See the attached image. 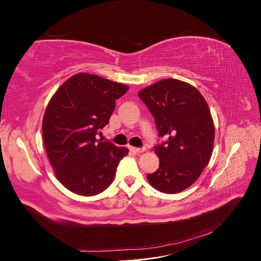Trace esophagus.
<instances>
[{"instance_id": "obj_1", "label": "esophagus", "mask_w": 261, "mask_h": 261, "mask_svg": "<svg viewBox=\"0 0 261 261\" xmlns=\"http://www.w3.org/2000/svg\"><path fill=\"white\" fill-rule=\"evenodd\" d=\"M129 150H132V151L136 152V153H143L146 151V148H135V147H128Z\"/></svg>"}]
</instances>
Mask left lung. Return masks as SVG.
Masks as SVG:
<instances>
[{"mask_svg":"<svg viewBox=\"0 0 261 261\" xmlns=\"http://www.w3.org/2000/svg\"><path fill=\"white\" fill-rule=\"evenodd\" d=\"M160 137L154 147L160 164L148 181L156 191L177 194L192 186L207 167L215 143V124L208 103L194 86L174 78L140 90Z\"/></svg>","mask_w":261,"mask_h":261,"instance_id":"left-lung-1","label":"left lung"}]
</instances>
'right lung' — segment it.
I'll return each mask as SVG.
<instances>
[{"label":"right lung","instance_id":"right-lung-1","mask_svg":"<svg viewBox=\"0 0 261 261\" xmlns=\"http://www.w3.org/2000/svg\"><path fill=\"white\" fill-rule=\"evenodd\" d=\"M129 87L78 73L63 84L46 106L42 137L55 176L68 191L94 196L111 185L128 149L96 135L109 123L115 100Z\"/></svg>","mask_w":261,"mask_h":261}]
</instances>
